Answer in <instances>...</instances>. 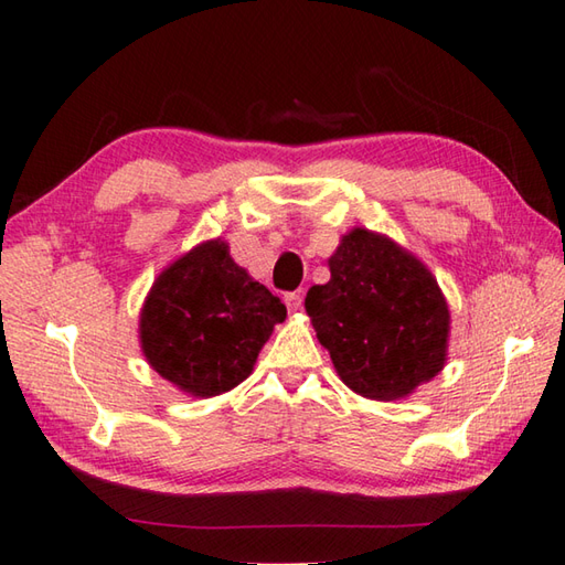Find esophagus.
Returning <instances> with one entry per match:
<instances>
[{
    "instance_id": "34e87169",
    "label": "esophagus",
    "mask_w": 565,
    "mask_h": 565,
    "mask_svg": "<svg viewBox=\"0 0 565 565\" xmlns=\"http://www.w3.org/2000/svg\"><path fill=\"white\" fill-rule=\"evenodd\" d=\"M284 303H286V309H289V311H299L301 309V294H296V291L284 294Z\"/></svg>"
}]
</instances>
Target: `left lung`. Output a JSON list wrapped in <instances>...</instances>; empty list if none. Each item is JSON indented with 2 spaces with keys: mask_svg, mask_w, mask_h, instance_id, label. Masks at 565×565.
<instances>
[{
  "mask_svg": "<svg viewBox=\"0 0 565 565\" xmlns=\"http://www.w3.org/2000/svg\"><path fill=\"white\" fill-rule=\"evenodd\" d=\"M311 286L306 311L341 381L373 399H397L445 365L449 311L423 264L381 234L353 230Z\"/></svg>",
  "mask_w": 565,
  "mask_h": 565,
  "instance_id": "8db88e82",
  "label": "left lung"
}]
</instances>
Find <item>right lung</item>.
<instances>
[{
  "mask_svg": "<svg viewBox=\"0 0 565 565\" xmlns=\"http://www.w3.org/2000/svg\"><path fill=\"white\" fill-rule=\"evenodd\" d=\"M286 306L234 264L227 244L194 247L158 276L140 313L152 371L198 397L227 393L249 377Z\"/></svg>",
  "mask_w": 565,
  "mask_h": 565,
  "instance_id": "obj_1",
  "label": "right lung"
}]
</instances>
